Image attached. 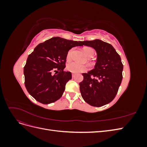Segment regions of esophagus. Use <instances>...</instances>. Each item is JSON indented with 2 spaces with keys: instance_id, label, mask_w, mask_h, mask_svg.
Listing matches in <instances>:
<instances>
[{
  "instance_id": "esophagus-1",
  "label": "esophagus",
  "mask_w": 147,
  "mask_h": 147,
  "mask_svg": "<svg viewBox=\"0 0 147 147\" xmlns=\"http://www.w3.org/2000/svg\"><path fill=\"white\" fill-rule=\"evenodd\" d=\"M75 74H72V77H73V78H74V77H75Z\"/></svg>"
}]
</instances>
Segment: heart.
<instances>
[{
	"label": "heart",
	"mask_w": 147,
	"mask_h": 147,
	"mask_svg": "<svg viewBox=\"0 0 147 147\" xmlns=\"http://www.w3.org/2000/svg\"><path fill=\"white\" fill-rule=\"evenodd\" d=\"M83 51L88 57H92L94 54V50L91 47H84L83 48ZM73 52L74 49H70L68 51L67 55V60H70L72 58ZM67 68L69 71L72 73H80L85 72V71L88 70V67L84 65H81L77 63H75V62H72V63H69L67 65Z\"/></svg>",
	"instance_id": "b5f03b06"
}]
</instances>
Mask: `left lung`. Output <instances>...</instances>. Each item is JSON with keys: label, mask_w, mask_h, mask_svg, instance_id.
I'll list each match as a JSON object with an SVG mask.
<instances>
[{"label": "left lung", "mask_w": 147, "mask_h": 147, "mask_svg": "<svg viewBox=\"0 0 147 147\" xmlns=\"http://www.w3.org/2000/svg\"><path fill=\"white\" fill-rule=\"evenodd\" d=\"M82 44L94 48L97 57L94 69L82 74L83 80L79 83L82 96L90 105L103 106L113 100L121 84V57L112 45L100 40L83 41Z\"/></svg>", "instance_id": "left-lung-1"}]
</instances>
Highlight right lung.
<instances>
[{
	"label": "right lung",
	"mask_w": 147,
	"mask_h": 147,
	"mask_svg": "<svg viewBox=\"0 0 147 147\" xmlns=\"http://www.w3.org/2000/svg\"><path fill=\"white\" fill-rule=\"evenodd\" d=\"M83 46L82 42L59 37L41 43L28 56L24 67V84L29 94L43 104L60 99L72 74L65 72L67 53L74 47Z\"/></svg>",
	"instance_id": "obj_1"
}]
</instances>
